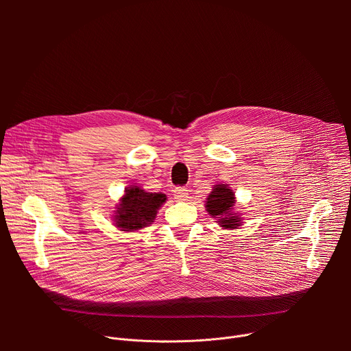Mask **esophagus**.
<instances>
[{"instance_id": "obj_1", "label": "esophagus", "mask_w": 351, "mask_h": 351, "mask_svg": "<svg viewBox=\"0 0 351 351\" xmlns=\"http://www.w3.org/2000/svg\"><path fill=\"white\" fill-rule=\"evenodd\" d=\"M173 198L176 199V202H184V199L187 198V190L184 187H176L173 190Z\"/></svg>"}]
</instances>
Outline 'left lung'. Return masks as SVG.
I'll list each match as a JSON object with an SVG mask.
<instances>
[{
	"instance_id": "1",
	"label": "left lung",
	"mask_w": 351,
	"mask_h": 351,
	"mask_svg": "<svg viewBox=\"0 0 351 351\" xmlns=\"http://www.w3.org/2000/svg\"><path fill=\"white\" fill-rule=\"evenodd\" d=\"M234 193L228 184H215L210 195L207 197L206 208L207 213L217 218L219 226L223 229H236L241 225L240 214L233 211L234 207Z\"/></svg>"
}]
</instances>
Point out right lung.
Masks as SVG:
<instances>
[{"label": "right lung", "mask_w": 351, "mask_h": 351, "mask_svg": "<svg viewBox=\"0 0 351 351\" xmlns=\"http://www.w3.org/2000/svg\"><path fill=\"white\" fill-rule=\"evenodd\" d=\"M165 202L167 195L162 193H148L138 186H129L117 206L115 226L121 230L132 232L152 225L157 211Z\"/></svg>", "instance_id": "1"}]
</instances>
